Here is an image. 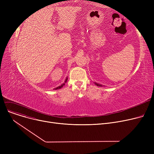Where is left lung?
<instances>
[{"instance_id":"obj_1","label":"left lung","mask_w":154,"mask_h":154,"mask_svg":"<svg viewBox=\"0 0 154 154\" xmlns=\"http://www.w3.org/2000/svg\"><path fill=\"white\" fill-rule=\"evenodd\" d=\"M94 84H95L97 86H99V87H102V86H103V85L100 84H98V83H97V82H94Z\"/></svg>"}]
</instances>
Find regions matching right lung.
Returning a JSON list of instances; mask_svg holds the SVG:
<instances>
[{"label":"right lung","mask_w":154,"mask_h":154,"mask_svg":"<svg viewBox=\"0 0 154 154\" xmlns=\"http://www.w3.org/2000/svg\"><path fill=\"white\" fill-rule=\"evenodd\" d=\"M67 79H68V78H67V77H66V80H65V81H64V82L62 84H61L60 86H59V87H56V88H54V90H57V89H60V88H61L64 85H65V84H66V82H67Z\"/></svg>","instance_id":"1"}]
</instances>
